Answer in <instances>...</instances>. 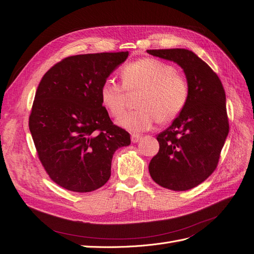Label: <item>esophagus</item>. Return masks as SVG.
I'll return each mask as SVG.
<instances>
[{
    "label": "esophagus",
    "mask_w": 254,
    "mask_h": 254,
    "mask_svg": "<svg viewBox=\"0 0 254 254\" xmlns=\"http://www.w3.org/2000/svg\"><path fill=\"white\" fill-rule=\"evenodd\" d=\"M141 135L140 134H136V133H132L131 134V142L132 143H137L141 140Z\"/></svg>",
    "instance_id": "obj_1"
}]
</instances>
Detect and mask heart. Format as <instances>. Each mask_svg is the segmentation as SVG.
<instances>
[{"mask_svg":"<svg viewBox=\"0 0 254 254\" xmlns=\"http://www.w3.org/2000/svg\"><path fill=\"white\" fill-rule=\"evenodd\" d=\"M122 85L107 79L99 90L102 104L113 118L125 111L128 95L135 98L137 109L127 112L119 124L132 132L150 129L158 121L168 123L186 108L190 97L187 78L171 64L155 58H142L123 65Z\"/></svg>","mask_w":254,"mask_h":254,"instance_id":"obj_1","label":"heart"}]
</instances>
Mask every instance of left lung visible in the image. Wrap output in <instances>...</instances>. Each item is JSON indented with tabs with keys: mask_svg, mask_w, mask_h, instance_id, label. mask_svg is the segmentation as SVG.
<instances>
[{
	"mask_svg": "<svg viewBox=\"0 0 254 254\" xmlns=\"http://www.w3.org/2000/svg\"><path fill=\"white\" fill-rule=\"evenodd\" d=\"M147 53L179 64L190 86L186 108L157 135L160 148L150 161L149 174L165 189L190 190L209 178L217 167L229 133L225 90L217 74L191 51Z\"/></svg>",
	"mask_w": 254,
	"mask_h": 254,
	"instance_id": "left-lung-1",
	"label": "left lung"
}]
</instances>
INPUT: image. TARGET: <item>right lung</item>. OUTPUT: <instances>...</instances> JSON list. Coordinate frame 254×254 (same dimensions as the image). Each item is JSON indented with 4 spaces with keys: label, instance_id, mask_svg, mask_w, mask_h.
<instances>
[{
    "label": "right lung",
    "instance_id": "obj_1",
    "mask_svg": "<svg viewBox=\"0 0 254 254\" xmlns=\"http://www.w3.org/2000/svg\"><path fill=\"white\" fill-rule=\"evenodd\" d=\"M128 52L70 56L44 74L36 91L29 130L50 178L65 190L88 193L111 176L118 148L130 134L109 118L99 90Z\"/></svg>",
    "mask_w": 254,
    "mask_h": 254
}]
</instances>
